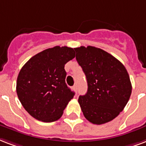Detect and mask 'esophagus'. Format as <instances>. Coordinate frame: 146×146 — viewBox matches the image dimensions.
Returning <instances> with one entry per match:
<instances>
[{"label": "esophagus", "mask_w": 146, "mask_h": 146, "mask_svg": "<svg viewBox=\"0 0 146 146\" xmlns=\"http://www.w3.org/2000/svg\"><path fill=\"white\" fill-rule=\"evenodd\" d=\"M73 90L75 91L76 93V92H77V86L76 85H74L73 86Z\"/></svg>", "instance_id": "obj_1"}]
</instances>
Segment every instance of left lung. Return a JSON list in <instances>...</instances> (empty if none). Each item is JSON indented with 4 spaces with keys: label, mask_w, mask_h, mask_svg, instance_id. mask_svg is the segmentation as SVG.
<instances>
[{
    "label": "left lung",
    "mask_w": 146,
    "mask_h": 146,
    "mask_svg": "<svg viewBox=\"0 0 146 146\" xmlns=\"http://www.w3.org/2000/svg\"><path fill=\"white\" fill-rule=\"evenodd\" d=\"M74 50L87 80V93L78 100L83 115L96 125L112 121L125 108L132 93L126 69L102 49L88 46Z\"/></svg>",
    "instance_id": "obj_1"
}]
</instances>
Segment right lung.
<instances>
[{
	"mask_svg": "<svg viewBox=\"0 0 146 146\" xmlns=\"http://www.w3.org/2000/svg\"><path fill=\"white\" fill-rule=\"evenodd\" d=\"M75 57L74 49L56 46L31 57L17 80V94L27 113L44 122L58 120L73 98L66 84L64 66Z\"/></svg>",
	"mask_w": 146,
	"mask_h": 146,
	"instance_id": "obj_1",
	"label": "right lung"
}]
</instances>
